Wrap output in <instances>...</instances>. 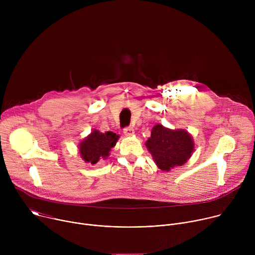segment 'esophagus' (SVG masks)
<instances>
[{"label":"esophagus","mask_w":255,"mask_h":255,"mask_svg":"<svg viewBox=\"0 0 255 255\" xmlns=\"http://www.w3.org/2000/svg\"><path fill=\"white\" fill-rule=\"evenodd\" d=\"M124 134L125 136H132L134 134V129L132 127H127L124 129Z\"/></svg>","instance_id":"34e87169"}]
</instances>
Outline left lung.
Wrapping results in <instances>:
<instances>
[{
  "instance_id": "obj_1",
  "label": "left lung",
  "mask_w": 255,
  "mask_h": 255,
  "mask_svg": "<svg viewBox=\"0 0 255 255\" xmlns=\"http://www.w3.org/2000/svg\"><path fill=\"white\" fill-rule=\"evenodd\" d=\"M145 145L157 167L163 171L184 165L195 150L194 139L187 130H172L161 124L153 126Z\"/></svg>"
}]
</instances>
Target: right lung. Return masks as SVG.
<instances>
[{
  "mask_svg": "<svg viewBox=\"0 0 255 255\" xmlns=\"http://www.w3.org/2000/svg\"><path fill=\"white\" fill-rule=\"evenodd\" d=\"M119 135L112 131L102 133L94 129L79 143L81 157L90 164H96L100 159H106L115 146Z\"/></svg>",
  "mask_w": 255,
  "mask_h": 255,
  "instance_id": "add662e5",
  "label": "right lung"
}]
</instances>
